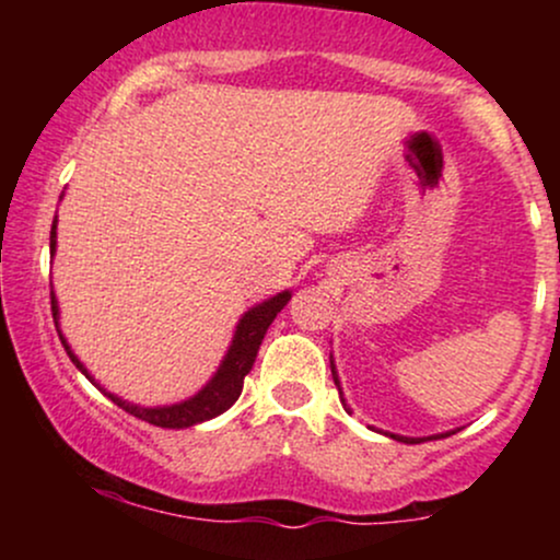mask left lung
Segmentation results:
<instances>
[{
    "label": "left lung",
    "instance_id": "8db88e82",
    "mask_svg": "<svg viewBox=\"0 0 560 560\" xmlns=\"http://www.w3.org/2000/svg\"><path fill=\"white\" fill-rule=\"evenodd\" d=\"M331 376H334V384H337V389H339V378H337V371H334V365H331ZM339 397H342V389H339ZM392 440H400V442H410V445H416V442H423V440H413V436H397V434H389ZM442 436H450V434H442Z\"/></svg>",
    "mask_w": 560,
    "mask_h": 560
}]
</instances>
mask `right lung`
Masks as SVG:
<instances>
[{
  "label": "right lung",
  "mask_w": 560,
  "mask_h": 560,
  "mask_svg": "<svg viewBox=\"0 0 560 560\" xmlns=\"http://www.w3.org/2000/svg\"><path fill=\"white\" fill-rule=\"evenodd\" d=\"M55 229H57V218L52 223V234H49V249H52V255H55V244H57ZM289 298H292V294L281 292V294H276V298L262 302V305H255L253 311L244 313L240 326H236L234 342H231L226 358H223V363H221V369H218V374L213 378H210L208 387H205L202 392H197L191 400L178 402V405H168V408H141V405H131V402L120 400V397L110 395V392H105V395L110 397V400L118 405V408H124L126 413L137 416V419L152 423V427L186 429V427H195V423L215 419V416H221L223 410H229L231 405L240 400L242 387H244V376L249 374L255 358H258L262 337H266L268 326L273 324V318L279 316L281 307L287 305ZM52 318H55V326H57L55 292H52ZM57 334H60V326H57ZM60 339H62V345H66L68 358L75 363V369H79L81 374H86L89 382H94V378L89 376V371L83 369V363L79 361V358L70 352V347H68L62 334H60Z\"/></svg>",
  "instance_id": "obj_1"
}]
</instances>
